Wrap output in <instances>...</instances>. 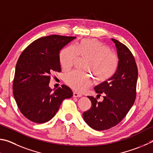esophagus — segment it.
<instances>
[{"mask_svg": "<svg viewBox=\"0 0 153 153\" xmlns=\"http://www.w3.org/2000/svg\"><path fill=\"white\" fill-rule=\"evenodd\" d=\"M73 97H82V95L81 93H79L76 91H74L73 92Z\"/></svg>", "mask_w": 153, "mask_h": 153, "instance_id": "obj_1", "label": "esophagus"}]
</instances>
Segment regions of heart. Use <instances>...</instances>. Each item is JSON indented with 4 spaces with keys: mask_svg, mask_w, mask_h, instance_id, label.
Segmentation results:
<instances>
[{
    "mask_svg": "<svg viewBox=\"0 0 153 153\" xmlns=\"http://www.w3.org/2000/svg\"><path fill=\"white\" fill-rule=\"evenodd\" d=\"M78 56L87 58L84 68L91 72L98 82L110 79L118 65V57L108 46L97 39H84L74 46L69 45L61 51L59 60L64 71L73 66ZM64 81L72 89L81 92L90 86L92 77L87 73L72 71L65 74Z\"/></svg>",
    "mask_w": 153,
    "mask_h": 153,
    "instance_id": "obj_1",
    "label": "heart"
}]
</instances>
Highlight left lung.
Here are the masks:
<instances>
[{
    "label": "left lung",
    "instance_id": "obj_1",
    "mask_svg": "<svg viewBox=\"0 0 153 153\" xmlns=\"http://www.w3.org/2000/svg\"><path fill=\"white\" fill-rule=\"evenodd\" d=\"M115 43L118 66L115 74L105 82L95 87L97 98L88 96L92 105L82 114L85 122L95 130H105L115 126L124 118L136 97L138 68L134 57L126 45L117 40ZM103 94L104 100L97 101Z\"/></svg>",
    "mask_w": 153,
    "mask_h": 153
}]
</instances>
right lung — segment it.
I'll use <instances>...</instances> for the list:
<instances>
[{"mask_svg": "<svg viewBox=\"0 0 153 153\" xmlns=\"http://www.w3.org/2000/svg\"><path fill=\"white\" fill-rule=\"evenodd\" d=\"M75 38L58 35L41 37L29 44L19 58L13 95L21 114L30 121L48 122L57 113L62 101L73 95L64 85L53 92L49 82L52 72H61L60 50Z\"/></svg>", "mask_w": 153, "mask_h": 153, "instance_id": "add662e5", "label": "right lung"}]
</instances>
